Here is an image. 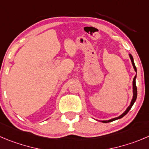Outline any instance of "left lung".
I'll return each mask as SVG.
<instances>
[{"label": "left lung", "instance_id": "obj_1", "mask_svg": "<svg viewBox=\"0 0 149 149\" xmlns=\"http://www.w3.org/2000/svg\"><path fill=\"white\" fill-rule=\"evenodd\" d=\"M129 57H130V59H131L132 63V65H133V68H134V70H135V72H136V75H135V76L134 77V79H133V82H132V84H133V98H132V99L131 104H130V105L128 107V108L126 109V110L125 111V112H123L122 115H120V116L117 117V118H112V119H111V120H101V122H103V123H109V122H112V121H113V120H118V119H120V118H123V117L124 116V115H126V114L128 113V112H129V111L131 109L132 107L133 106V104H134V103L135 102L136 99H137V87H136V81H135L136 77H137V68H136V66H135V65H134V59H133L132 56L131 54H129Z\"/></svg>", "mask_w": 149, "mask_h": 149}]
</instances>
